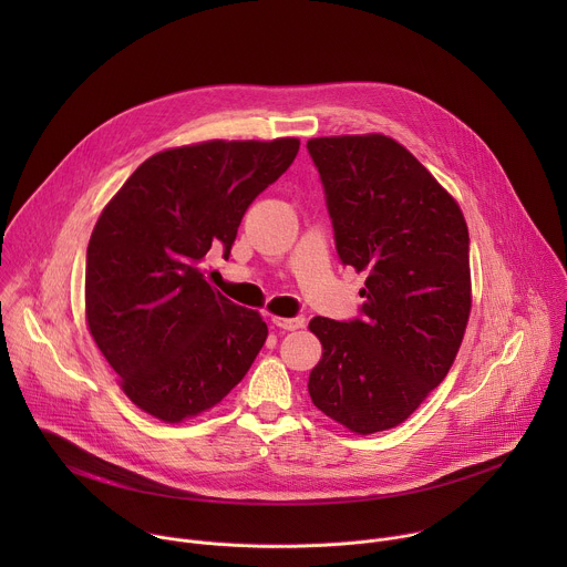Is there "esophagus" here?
I'll return each instance as SVG.
<instances>
[{"label": "esophagus", "mask_w": 567, "mask_h": 567, "mask_svg": "<svg viewBox=\"0 0 567 567\" xmlns=\"http://www.w3.org/2000/svg\"><path fill=\"white\" fill-rule=\"evenodd\" d=\"M271 322H274L276 328H280V330H287V332H293V330H300V328H305V318H302V316H296V318L271 316Z\"/></svg>", "instance_id": "esophagus-1"}]
</instances>
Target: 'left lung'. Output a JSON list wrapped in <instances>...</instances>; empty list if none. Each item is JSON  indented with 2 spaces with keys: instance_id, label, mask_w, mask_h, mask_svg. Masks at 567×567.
I'll use <instances>...</instances> for the list:
<instances>
[{
  "instance_id": "obj_1",
  "label": "left lung",
  "mask_w": 567,
  "mask_h": 567,
  "mask_svg": "<svg viewBox=\"0 0 567 567\" xmlns=\"http://www.w3.org/2000/svg\"><path fill=\"white\" fill-rule=\"evenodd\" d=\"M343 265L365 271L361 318L316 316L318 411L357 435L406 422L449 374L471 313L468 228L457 202L385 134L309 138Z\"/></svg>"
}]
</instances>
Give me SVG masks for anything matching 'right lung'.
Returning a JSON list of instances; mask_svg holds the SVG:
<instances>
[{"instance_id": "right-lung-1", "label": "right lung", "mask_w": 567, "mask_h": 567, "mask_svg": "<svg viewBox=\"0 0 567 567\" xmlns=\"http://www.w3.org/2000/svg\"><path fill=\"white\" fill-rule=\"evenodd\" d=\"M293 136L224 141L156 152L103 208L87 247L85 320L127 399L182 424L241 381L267 341L260 311L206 280L251 202L298 154Z\"/></svg>"}]
</instances>
